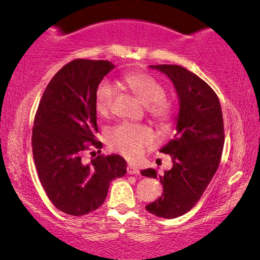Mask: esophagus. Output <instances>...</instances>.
Segmentation results:
<instances>
[{
	"instance_id": "esophagus-1",
	"label": "esophagus",
	"mask_w": 260,
	"mask_h": 260,
	"mask_svg": "<svg viewBox=\"0 0 260 260\" xmlns=\"http://www.w3.org/2000/svg\"><path fill=\"white\" fill-rule=\"evenodd\" d=\"M126 170H127V173L129 174H140V170H138V168L135 165H129L127 166V168H126Z\"/></svg>"
}]
</instances>
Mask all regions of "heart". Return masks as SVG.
Returning <instances> with one entry per match:
<instances>
[{"label":"heart","mask_w":260,"mask_h":260,"mask_svg":"<svg viewBox=\"0 0 260 260\" xmlns=\"http://www.w3.org/2000/svg\"><path fill=\"white\" fill-rule=\"evenodd\" d=\"M124 84L142 104L149 106V111L156 118L165 120L169 115V108L163 101L166 91L157 80L144 73H129L124 77ZM117 88L109 80H103L95 91L94 104L99 115H106L115 102ZM152 140V133L148 126L123 123L109 131L108 142L113 149L129 157H136L143 151L144 145Z\"/></svg>","instance_id":"1"}]
</instances>
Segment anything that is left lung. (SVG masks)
<instances>
[{"mask_svg":"<svg viewBox=\"0 0 260 260\" xmlns=\"http://www.w3.org/2000/svg\"><path fill=\"white\" fill-rule=\"evenodd\" d=\"M172 81L179 99L175 135L159 151L173 159L172 169L158 175L148 168L141 174L159 179L162 195L145 206L159 218L174 219L189 212L218 169L223 148V119L218 95L197 74L177 65H150Z\"/></svg>","mask_w":260,"mask_h":260,"instance_id":"1","label":"left lung"}]
</instances>
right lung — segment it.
I'll list each match as a JSON object with an SVG mask.
<instances>
[{"label": "right lung", "instance_id": "add662e5", "mask_svg": "<svg viewBox=\"0 0 260 260\" xmlns=\"http://www.w3.org/2000/svg\"><path fill=\"white\" fill-rule=\"evenodd\" d=\"M113 69L105 60H73L52 78L39 104L31 136L34 163L49 200L66 214L95 211L105 201L111 181L126 174V161L120 155H98L90 163L81 159L88 145L103 147L94 140V97Z\"/></svg>", "mask_w": 260, "mask_h": 260}]
</instances>
